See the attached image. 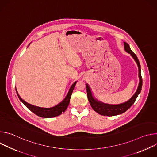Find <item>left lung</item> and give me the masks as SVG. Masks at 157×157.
Instances as JSON below:
<instances>
[{
  "instance_id": "8db88e82",
  "label": "left lung",
  "mask_w": 157,
  "mask_h": 157,
  "mask_svg": "<svg viewBox=\"0 0 157 157\" xmlns=\"http://www.w3.org/2000/svg\"><path fill=\"white\" fill-rule=\"evenodd\" d=\"M124 50L129 53L132 57L133 58L136 62L138 68H139V86L137 87V89L136 92L135 93L132 97L128 99L127 101L120 104H105L102 102H101L96 99L92 93L91 89L89 87V84L86 83V90H87V98L89 100V103H90L92 108L94 110H95L97 113L105 116H114L119 115L121 114H123L127 111L136 101L137 96L139 95V94L141 92L142 87V78L141 76V68L140 64L139 63V61L136 56V55L130 49L128 44L126 42H124Z\"/></svg>"
}]
</instances>
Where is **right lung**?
Returning <instances> with one entry per match:
<instances>
[{"label":"right lung","mask_w":157,"mask_h":157,"mask_svg":"<svg viewBox=\"0 0 157 157\" xmlns=\"http://www.w3.org/2000/svg\"><path fill=\"white\" fill-rule=\"evenodd\" d=\"M29 44V45H30ZM77 82V81H75L71 86L70 90L64 98V99L59 102L58 104L50 108H44V107H37L33 105H32L30 104H29L26 101H25L24 99H22L21 97L19 96L17 89H16V92L17 94V96L20 100V101L23 103L30 110H31L32 113L37 115L38 116L40 117H43V118H52L54 117H56L58 116L61 115L62 113H63L66 110L67 107H68L70 101V98L72 94L73 91L75 88V86Z\"/></svg>","instance_id":"add662e5"}]
</instances>
